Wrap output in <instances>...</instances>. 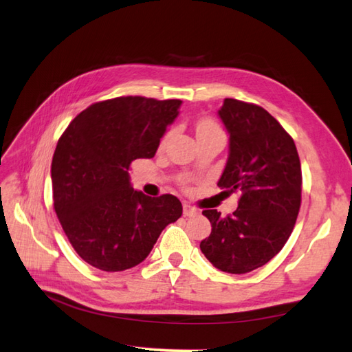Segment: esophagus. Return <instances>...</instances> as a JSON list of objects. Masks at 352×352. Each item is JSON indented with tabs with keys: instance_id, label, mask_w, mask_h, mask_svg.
Listing matches in <instances>:
<instances>
[{
	"instance_id": "esophagus-1",
	"label": "esophagus",
	"mask_w": 352,
	"mask_h": 352,
	"mask_svg": "<svg viewBox=\"0 0 352 352\" xmlns=\"http://www.w3.org/2000/svg\"><path fill=\"white\" fill-rule=\"evenodd\" d=\"M183 214L184 216H195V214H198V208H195L190 204H183Z\"/></svg>"
}]
</instances>
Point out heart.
Masks as SVG:
<instances>
[{"instance_id":"b5f03b06","label":"heart","mask_w":352,"mask_h":352,"mask_svg":"<svg viewBox=\"0 0 352 352\" xmlns=\"http://www.w3.org/2000/svg\"><path fill=\"white\" fill-rule=\"evenodd\" d=\"M214 131H221V130L218 129V126H216V124L213 121H210V119H201V121L197 125V136H198V134L214 133ZM166 139H168V136L164 138V140H166Z\"/></svg>"}]
</instances>
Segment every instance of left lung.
I'll return each instance as SVG.
<instances>
[{"label": "left lung", "mask_w": 352, "mask_h": 352, "mask_svg": "<svg viewBox=\"0 0 352 352\" xmlns=\"http://www.w3.org/2000/svg\"><path fill=\"white\" fill-rule=\"evenodd\" d=\"M218 115L230 134L218 186L241 199L226 218L203 212L212 233L199 248L219 271L246 274L275 257L292 234L301 206V163L294 139L263 107L226 98Z\"/></svg>", "instance_id": "1"}]
</instances>
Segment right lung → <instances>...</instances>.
<instances>
[{
  "label": "right lung",
  "instance_id": "add662e5",
  "mask_svg": "<svg viewBox=\"0 0 352 352\" xmlns=\"http://www.w3.org/2000/svg\"><path fill=\"white\" fill-rule=\"evenodd\" d=\"M180 100L119 96L92 104L74 118L51 163L52 199L74 250L106 272L142 263L164 227L183 213L174 195L134 190L130 164L151 159Z\"/></svg>",
  "mask_w": 352,
  "mask_h": 352
}]
</instances>
